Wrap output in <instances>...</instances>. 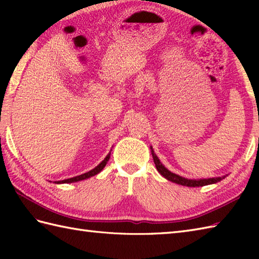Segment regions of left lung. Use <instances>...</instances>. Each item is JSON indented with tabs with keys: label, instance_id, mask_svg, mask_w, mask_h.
Segmentation results:
<instances>
[{
	"label": "left lung",
	"instance_id": "obj_1",
	"mask_svg": "<svg viewBox=\"0 0 259 259\" xmlns=\"http://www.w3.org/2000/svg\"><path fill=\"white\" fill-rule=\"evenodd\" d=\"M150 149H151V155L153 158V162H155V164H156L158 172L160 174L162 177L166 178L167 180L171 181V183L178 184L181 186H187V187H202V186L216 184V183H218V181H221L224 178H226V176H228V175H226V176H223V177H214V178H207V179H188V178L181 177V176L171 172L170 170H168L166 167H164L163 164L160 162V160H159V158L157 157L155 151H153L152 147H150Z\"/></svg>",
	"mask_w": 259,
	"mask_h": 259
}]
</instances>
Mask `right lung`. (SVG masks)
<instances>
[{"instance_id":"add662e5","label":"right lung","mask_w":259,"mask_h":259,"mask_svg":"<svg viewBox=\"0 0 259 259\" xmlns=\"http://www.w3.org/2000/svg\"><path fill=\"white\" fill-rule=\"evenodd\" d=\"M110 155H111V151L108 153L107 157L104 158L103 160L100 163H99L96 168L91 169L90 171H88L85 174H82L80 176H76V177H73V178H69V179H64V180H60V181H54V183H56V184H71V183H76V181H81V180H84V179H88V178H90V177H93V176H96L97 174L100 172L101 170L104 167H106V164H107V162L109 161V159H110Z\"/></svg>"}]
</instances>
